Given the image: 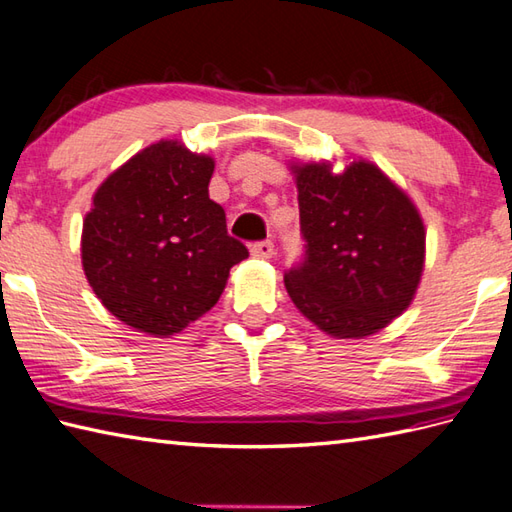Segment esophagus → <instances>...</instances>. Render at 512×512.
<instances>
[{"label": "esophagus", "instance_id": "34e87169", "mask_svg": "<svg viewBox=\"0 0 512 512\" xmlns=\"http://www.w3.org/2000/svg\"><path fill=\"white\" fill-rule=\"evenodd\" d=\"M274 252L276 249L271 241H258L252 245V256H256V258H271L274 256Z\"/></svg>", "mask_w": 512, "mask_h": 512}]
</instances>
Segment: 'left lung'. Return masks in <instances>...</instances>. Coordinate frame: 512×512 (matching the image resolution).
I'll return each instance as SVG.
<instances>
[{
  "label": "left lung",
  "mask_w": 512,
  "mask_h": 512,
  "mask_svg": "<svg viewBox=\"0 0 512 512\" xmlns=\"http://www.w3.org/2000/svg\"><path fill=\"white\" fill-rule=\"evenodd\" d=\"M298 186L302 265L285 276L298 311L337 339L379 333L412 304L425 267L414 201L368 160L291 164Z\"/></svg>",
  "instance_id": "8db88e82"
}]
</instances>
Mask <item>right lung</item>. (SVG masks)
I'll return each instance as SVG.
<instances>
[{"mask_svg": "<svg viewBox=\"0 0 512 512\" xmlns=\"http://www.w3.org/2000/svg\"><path fill=\"white\" fill-rule=\"evenodd\" d=\"M212 173L210 155L160 140L94 192L83 219V271L102 306L135 331H184L219 302L230 269L249 256L208 195Z\"/></svg>", "mask_w": 512, "mask_h": 512, "instance_id": "right-lung-1", "label": "right lung"}]
</instances>
